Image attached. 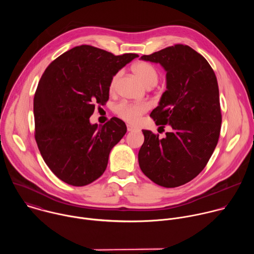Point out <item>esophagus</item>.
<instances>
[{"label": "esophagus", "mask_w": 254, "mask_h": 254, "mask_svg": "<svg viewBox=\"0 0 254 254\" xmlns=\"http://www.w3.org/2000/svg\"><path fill=\"white\" fill-rule=\"evenodd\" d=\"M127 131H132V130H135V129H136L134 127H132V126H130V125H127Z\"/></svg>", "instance_id": "1"}]
</instances>
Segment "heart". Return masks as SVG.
I'll return each mask as SVG.
<instances>
[{
  "label": "heart",
  "instance_id": "1",
  "mask_svg": "<svg viewBox=\"0 0 254 254\" xmlns=\"http://www.w3.org/2000/svg\"><path fill=\"white\" fill-rule=\"evenodd\" d=\"M132 71L135 76L147 87H153L158 83L159 80V70L155 65L148 61H139L132 66ZM123 72L120 70L113 75L108 89L111 93L116 92L118 88L119 81L122 77ZM150 104L147 102L139 103H128V102H121L116 106V114L119 118L124 120L125 122L136 125L139 123L142 115L146 114L150 110Z\"/></svg>",
  "mask_w": 254,
  "mask_h": 254
}]
</instances>
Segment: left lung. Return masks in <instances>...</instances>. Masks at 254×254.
Masks as SVG:
<instances>
[{"mask_svg": "<svg viewBox=\"0 0 254 254\" xmlns=\"http://www.w3.org/2000/svg\"><path fill=\"white\" fill-rule=\"evenodd\" d=\"M140 58L160 63L167 71V90L150 117L160 127L169 125L172 131L160 138L142 129L138 164L154 183L179 187L203 171L218 142V82L208 61L188 45L176 44Z\"/></svg>", "mask_w": 254, "mask_h": 254, "instance_id": "left-lung-1", "label": "left lung"}]
</instances>
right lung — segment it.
Returning <instances> with one entry per match:
<instances>
[{
	"label": "right lung",
	"mask_w": 254,
	"mask_h": 254,
	"mask_svg": "<svg viewBox=\"0 0 254 254\" xmlns=\"http://www.w3.org/2000/svg\"><path fill=\"white\" fill-rule=\"evenodd\" d=\"M137 56H116L81 45L57 57L44 71L34 95L35 139L44 162L63 182L85 186L105 171L127 126L113 118L98 127L89 118L96 104L110 98L113 75Z\"/></svg>",
	"instance_id": "add662e5"
}]
</instances>
